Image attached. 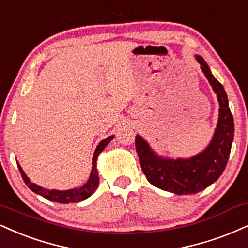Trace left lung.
Here are the masks:
<instances>
[{"mask_svg":"<svg viewBox=\"0 0 248 248\" xmlns=\"http://www.w3.org/2000/svg\"><path fill=\"white\" fill-rule=\"evenodd\" d=\"M201 70L217 95L218 121L208 147L189 158L163 157L155 153L141 135L135 137V147L148 181L163 190L177 195L196 194L209 187L224 172L233 142V116L223 85L215 78L203 58L195 55Z\"/></svg>","mask_w":248,"mask_h":248,"instance_id":"1","label":"left lung"}]
</instances>
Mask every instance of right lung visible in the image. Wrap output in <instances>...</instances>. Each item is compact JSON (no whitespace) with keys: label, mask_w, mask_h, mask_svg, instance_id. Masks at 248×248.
Listing matches in <instances>:
<instances>
[{"label":"right lung","mask_w":248,"mask_h":248,"mask_svg":"<svg viewBox=\"0 0 248 248\" xmlns=\"http://www.w3.org/2000/svg\"><path fill=\"white\" fill-rule=\"evenodd\" d=\"M114 136H108L105 140H103L95 148L93 158H92V170L90 173V177L89 180L83 185V186L77 187V188L68 189V190H58V189H46L44 187L39 186L37 184H33L30 181L28 175L25 174V172L23 171L22 166L19 165V163H17L18 165L19 172L22 174V177L25 181V184L28 185V187L32 192H34L38 195H41L43 198L49 200V201L58 202V203H75V202L83 201V200L88 199L89 196H91L92 194L95 192V189L98 188V185H99V177H98V170H97V159L101 151L107 147L109 142L112 141Z\"/></svg>","instance_id":"right-lung-1"}]
</instances>
